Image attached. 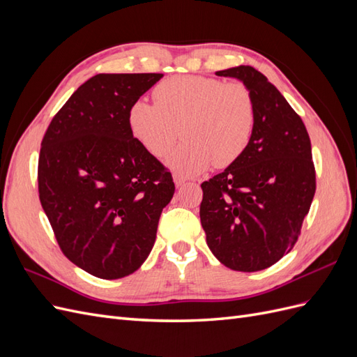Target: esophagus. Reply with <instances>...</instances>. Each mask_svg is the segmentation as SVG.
Here are the masks:
<instances>
[{"label": "esophagus", "instance_id": "esophagus-1", "mask_svg": "<svg viewBox=\"0 0 357 357\" xmlns=\"http://www.w3.org/2000/svg\"><path fill=\"white\" fill-rule=\"evenodd\" d=\"M174 183H176L177 188H181V186H185L186 178H183V177H180V176H176V177H174Z\"/></svg>", "mask_w": 357, "mask_h": 357}]
</instances>
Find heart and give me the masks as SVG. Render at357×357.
<instances>
[{
  "label": "heart",
  "mask_w": 357,
  "mask_h": 357,
  "mask_svg": "<svg viewBox=\"0 0 357 357\" xmlns=\"http://www.w3.org/2000/svg\"><path fill=\"white\" fill-rule=\"evenodd\" d=\"M155 104L137 100L128 125L149 153L164 158L177 138L186 139L168 159L177 174L190 177L211 164L223 168L238 160L252 142L256 102L244 83L183 75L160 82Z\"/></svg>",
  "instance_id": "heart-1"
}]
</instances>
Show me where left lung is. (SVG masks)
<instances>
[{"instance_id": "8db88e82", "label": "left lung", "mask_w": 357, "mask_h": 357, "mask_svg": "<svg viewBox=\"0 0 357 357\" xmlns=\"http://www.w3.org/2000/svg\"><path fill=\"white\" fill-rule=\"evenodd\" d=\"M215 74L250 89L256 126L243 156L201 185L199 218L213 255L234 271L255 273L298 241L316 192L311 143L302 119L262 73L240 66Z\"/></svg>"}]
</instances>
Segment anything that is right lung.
<instances>
[{
	"mask_svg": "<svg viewBox=\"0 0 357 357\" xmlns=\"http://www.w3.org/2000/svg\"><path fill=\"white\" fill-rule=\"evenodd\" d=\"M164 74H96L52 119L38 158L41 207L62 253L98 278L135 273L174 195L171 172L134 138L128 112Z\"/></svg>",
	"mask_w": 357,
	"mask_h": 357,
	"instance_id": "obj_1",
	"label": "right lung"
}]
</instances>
